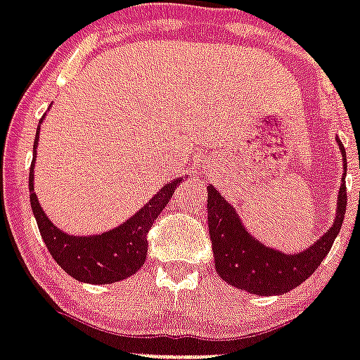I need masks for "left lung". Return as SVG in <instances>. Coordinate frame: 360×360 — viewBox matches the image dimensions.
Masks as SVG:
<instances>
[{
    "label": "left lung",
    "mask_w": 360,
    "mask_h": 360,
    "mask_svg": "<svg viewBox=\"0 0 360 360\" xmlns=\"http://www.w3.org/2000/svg\"><path fill=\"white\" fill-rule=\"evenodd\" d=\"M338 144L346 162L344 146L342 142ZM346 205V181H342L338 192V214L331 229L303 253L286 255L283 251L266 248L248 235L235 209L221 198L214 186H207L209 235L218 276L229 285L259 296H279L290 292L309 279L327 257L344 224Z\"/></svg>",
    "instance_id": "obj_1"
}]
</instances>
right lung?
<instances>
[{
	"label": "right lung",
	"mask_w": 360,
	"mask_h": 360,
	"mask_svg": "<svg viewBox=\"0 0 360 360\" xmlns=\"http://www.w3.org/2000/svg\"><path fill=\"white\" fill-rule=\"evenodd\" d=\"M40 129V127H38ZM37 129V142H38ZM37 142L33 151H37ZM33 162L29 170V192H31V209L37 218L38 229L46 242L51 257L68 276L81 283H92V285H109V283L122 281L125 277L134 276L144 266L148 255V231L153 226L155 218L160 214L170 201L174 190L179 185V179L160 188L151 198L150 203H146L136 214L122 224L120 227L101 235L92 236H72L63 233L60 229L48 220L44 214L42 207L38 203L37 194L33 188Z\"/></svg>",
	"instance_id": "obj_1"
}]
</instances>
